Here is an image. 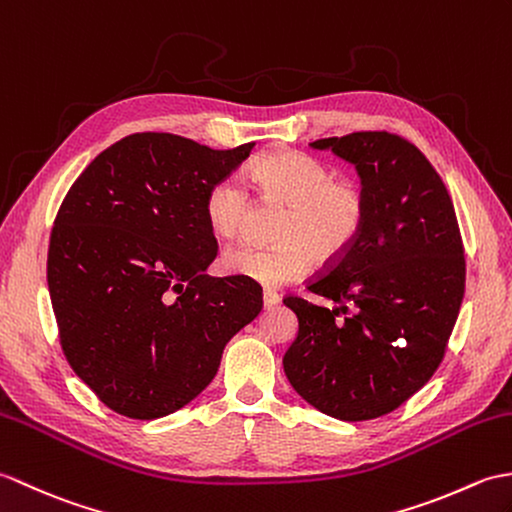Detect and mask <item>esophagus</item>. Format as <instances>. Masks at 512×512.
Returning a JSON list of instances; mask_svg holds the SVG:
<instances>
[{"mask_svg":"<svg viewBox=\"0 0 512 512\" xmlns=\"http://www.w3.org/2000/svg\"><path fill=\"white\" fill-rule=\"evenodd\" d=\"M278 302H280V295L276 291H271V289L263 291V306H265V309H274Z\"/></svg>","mask_w":512,"mask_h":512,"instance_id":"obj_1","label":"esophagus"}]
</instances>
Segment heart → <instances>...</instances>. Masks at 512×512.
I'll list each match as a JSON object with an SVG mask.
<instances>
[{
	"instance_id": "heart-1",
	"label": "heart",
	"mask_w": 512,
	"mask_h": 512,
	"mask_svg": "<svg viewBox=\"0 0 512 512\" xmlns=\"http://www.w3.org/2000/svg\"><path fill=\"white\" fill-rule=\"evenodd\" d=\"M258 195L278 201L289 212L278 230V247L238 245L223 254V269L263 287L298 280L311 267L342 260L366 227L368 197L357 181L335 179V170L309 155L271 151L247 168ZM249 201L234 179H219L203 199V219L219 241L241 232Z\"/></svg>"
}]
</instances>
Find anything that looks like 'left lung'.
I'll return each mask as SVG.
<instances>
[{"label":"left lung","instance_id":"8db88e82","mask_svg":"<svg viewBox=\"0 0 512 512\" xmlns=\"http://www.w3.org/2000/svg\"><path fill=\"white\" fill-rule=\"evenodd\" d=\"M355 166L368 197L359 241L311 293L285 298L298 335L282 357L293 390L326 416L396 410L440 366L464 295V249L440 175L414 144L381 131L309 144Z\"/></svg>","mask_w":512,"mask_h":512}]
</instances>
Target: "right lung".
<instances>
[{
    "mask_svg": "<svg viewBox=\"0 0 512 512\" xmlns=\"http://www.w3.org/2000/svg\"><path fill=\"white\" fill-rule=\"evenodd\" d=\"M252 149L133 133L63 199L48 249L52 309L72 370L113 412L153 420L181 410L263 309L256 282L206 274L217 241L203 199Z\"/></svg>",
    "mask_w": 512,
    "mask_h": 512,
    "instance_id": "obj_1",
    "label": "right lung"
}]
</instances>
